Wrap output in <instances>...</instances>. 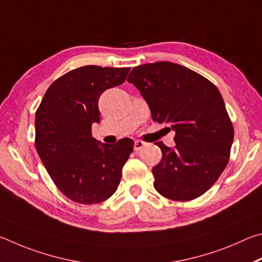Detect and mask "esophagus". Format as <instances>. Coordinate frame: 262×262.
<instances>
[{
    "mask_svg": "<svg viewBox=\"0 0 262 262\" xmlns=\"http://www.w3.org/2000/svg\"><path fill=\"white\" fill-rule=\"evenodd\" d=\"M145 143H144V141H141V140H136L135 141V150H136V152H139V150H141V149H143L144 147H145Z\"/></svg>",
    "mask_w": 262,
    "mask_h": 262,
    "instance_id": "esophagus-1",
    "label": "esophagus"
}]
</instances>
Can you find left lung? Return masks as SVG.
<instances>
[{"mask_svg":"<svg viewBox=\"0 0 262 262\" xmlns=\"http://www.w3.org/2000/svg\"><path fill=\"white\" fill-rule=\"evenodd\" d=\"M127 81L139 90L154 121L175 131V147L161 141L162 160L152 169L154 187L176 201L204 194L226 169L233 127L217 87L199 73L171 62L132 69Z\"/></svg>","mask_w":262,"mask_h":262,"instance_id":"8db88e82","label":"left lung"}]
</instances>
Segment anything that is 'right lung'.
<instances>
[{
    "instance_id": "right-lung-1",
    "label": "right lung",
    "mask_w": 262,
    "mask_h": 262,
    "mask_svg": "<svg viewBox=\"0 0 262 262\" xmlns=\"http://www.w3.org/2000/svg\"><path fill=\"white\" fill-rule=\"evenodd\" d=\"M130 68L85 66L55 80L35 114V148L50 178L64 195L92 205L117 190L134 140L108 145L92 137L100 123L99 99L125 81Z\"/></svg>"
}]
</instances>
